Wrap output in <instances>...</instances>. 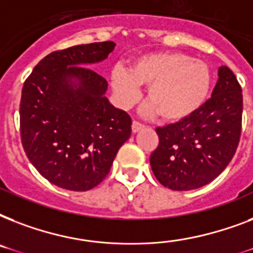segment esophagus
<instances>
[{"label": "esophagus", "mask_w": 253, "mask_h": 253, "mask_svg": "<svg viewBox=\"0 0 253 253\" xmlns=\"http://www.w3.org/2000/svg\"><path fill=\"white\" fill-rule=\"evenodd\" d=\"M142 128H144V125H143V123L138 122V121H134V122H132V131H134V132H138V131H140Z\"/></svg>", "instance_id": "34e87169"}]
</instances>
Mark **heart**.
Instances as JSON below:
<instances>
[{
  "mask_svg": "<svg viewBox=\"0 0 253 253\" xmlns=\"http://www.w3.org/2000/svg\"><path fill=\"white\" fill-rule=\"evenodd\" d=\"M111 86L122 105L139 98V86L147 89L148 111L166 122H178L200 109L209 93L211 75L206 63L182 52H151L140 55L127 72L115 68Z\"/></svg>",
  "mask_w": 253,
  "mask_h": 253,
  "instance_id": "obj_1",
  "label": "heart"
}]
</instances>
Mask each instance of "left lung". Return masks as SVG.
<instances>
[{
  "label": "left lung",
  "instance_id": "8db88e82",
  "mask_svg": "<svg viewBox=\"0 0 253 253\" xmlns=\"http://www.w3.org/2000/svg\"><path fill=\"white\" fill-rule=\"evenodd\" d=\"M211 97L190 117L158 127L159 146L151 154L155 177L172 190H192L211 182L231 162L242 135L243 94L231 69L219 68Z\"/></svg>",
  "mask_w": 253,
  "mask_h": 253
}]
</instances>
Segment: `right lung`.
<instances>
[{"mask_svg": "<svg viewBox=\"0 0 253 253\" xmlns=\"http://www.w3.org/2000/svg\"><path fill=\"white\" fill-rule=\"evenodd\" d=\"M114 42L73 45L43 57L26 79L21 142L37 170L59 188L93 189L131 135V117L105 97V77L85 65L106 59ZM81 80L79 87L69 83Z\"/></svg>", "mask_w": 253, "mask_h": 253, "instance_id": "1", "label": "right lung"}]
</instances>
